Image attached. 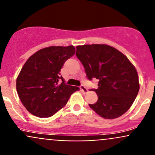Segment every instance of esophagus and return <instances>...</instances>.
I'll return each instance as SVG.
<instances>
[{
    "label": "esophagus",
    "instance_id": "esophagus-1",
    "mask_svg": "<svg viewBox=\"0 0 155 155\" xmlns=\"http://www.w3.org/2000/svg\"><path fill=\"white\" fill-rule=\"evenodd\" d=\"M80 89H81V91H82V92L84 93V94H87V91H87V89L86 88V87H84L83 84H81V85H80Z\"/></svg>",
    "mask_w": 155,
    "mask_h": 155
}]
</instances>
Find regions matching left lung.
I'll return each mask as SVG.
<instances>
[{"mask_svg": "<svg viewBox=\"0 0 155 155\" xmlns=\"http://www.w3.org/2000/svg\"><path fill=\"white\" fill-rule=\"evenodd\" d=\"M89 80H99L95 91L98 100L89 106L105 119H115L125 114L137 97L140 89L137 72L125 55L106 45L76 47Z\"/></svg>", "mask_w": 155, "mask_h": 155, "instance_id": "obj_1", "label": "left lung"}]
</instances>
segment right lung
I'll use <instances>...</instances> for the list:
<instances>
[{"mask_svg":"<svg viewBox=\"0 0 155 155\" xmlns=\"http://www.w3.org/2000/svg\"><path fill=\"white\" fill-rule=\"evenodd\" d=\"M75 51L73 46L49 47L26 61L16 80V89L23 105L32 114L41 118L53 116L65 106L73 93L79 90L67 84L60 73Z\"/></svg>","mask_w":155,"mask_h":155,"instance_id":"obj_1","label":"right lung"}]
</instances>
